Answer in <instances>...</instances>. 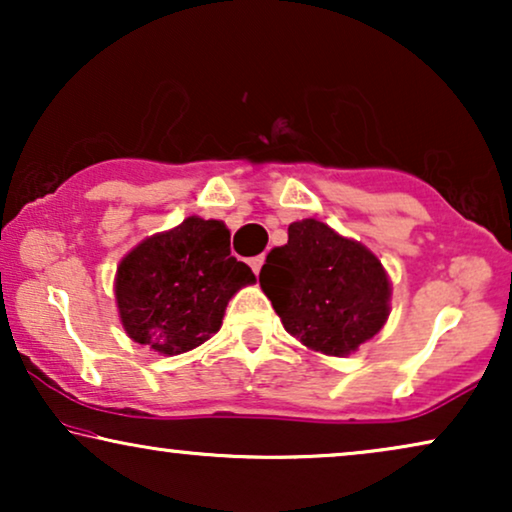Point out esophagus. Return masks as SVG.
Segmentation results:
<instances>
[{
    "label": "esophagus",
    "instance_id": "34e87169",
    "mask_svg": "<svg viewBox=\"0 0 512 512\" xmlns=\"http://www.w3.org/2000/svg\"><path fill=\"white\" fill-rule=\"evenodd\" d=\"M263 263H265V256H254V258H249V265H251V270L256 272H261V268H263Z\"/></svg>",
    "mask_w": 512,
    "mask_h": 512
}]
</instances>
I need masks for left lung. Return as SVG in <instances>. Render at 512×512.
Masks as SVG:
<instances>
[{
    "mask_svg": "<svg viewBox=\"0 0 512 512\" xmlns=\"http://www.w3.org/2000/svg\"><path fill=\"white\" fill-rule=\"evenodd\" d=\"M258 282L286 331L331 356L354 352L389 314L382 263L314 219L291 223L289 242L270 251Z\"/></svg>",
    "mask_w": 512,
    "mask_h": 512,
    "instance_id": "1",
    "label": "left lung"
}]
</instances>
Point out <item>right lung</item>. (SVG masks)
I'll list each match as a JSON object with an SVG mask.
<instances>
[{
    "label": "right lung",
    "instance_id": "1",
    "mask_svg": "<svg viewBox=\"0 0 512 512\" xmlns=\"http://www.w3.org/2000/svg\"><path fill=\"white\" fill-rule=\"evenodd\" d=\"M251 282L249 265L230 256L228 228L188 216L123 258L116 303L132 340L160 354H181L219 331L228 300Z\"/></svg>",
    "mask_w": 512,
    "mask_h": 512
}]
</instances>
